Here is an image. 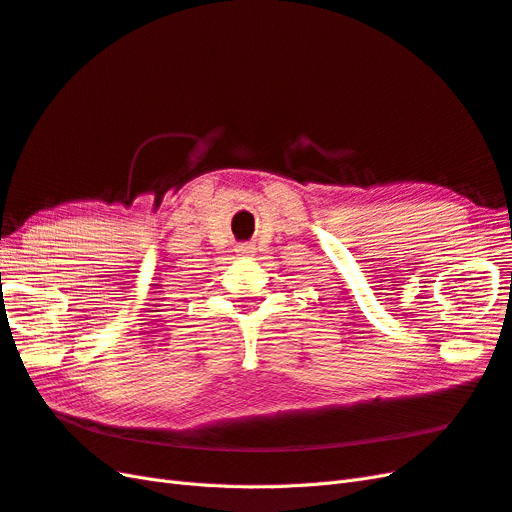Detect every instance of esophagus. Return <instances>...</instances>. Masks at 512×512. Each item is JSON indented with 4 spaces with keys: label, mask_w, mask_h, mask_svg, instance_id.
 <instances>
[{
    "label": "esophagus",
    "mask_w": 512,
    "mask_h": 512,
    "mask_svg": "<svg viewBox=\"0 0 512 512\" xmlns=\"http://www.w3.org/2000/svg\"><path fill=\"white\" fill-rule=\"evenodd\" d=\"M240 253L248 255V253H253V248H251V246H248V244H244V246H240Z\"/></svg>",
    "instance_id": "34e87169"
}]
</instances>
